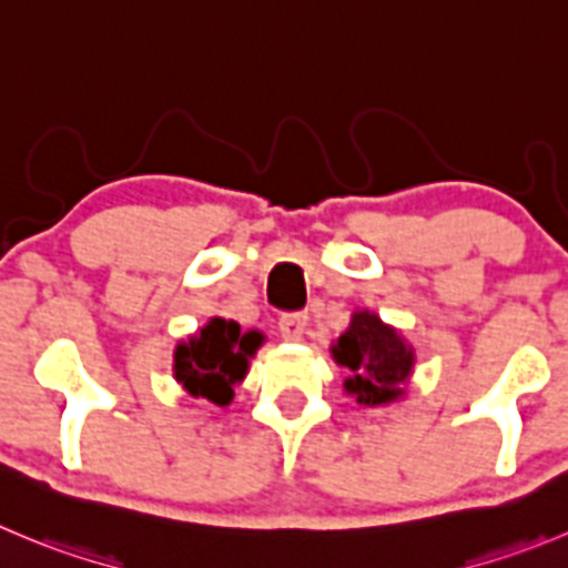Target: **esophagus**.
<instances>
[{"label": "esophagus", "instance_id": "obj_1", "mask_svg": "<svg viewBox=\"0 0 568 568\" xmlns=\"http://www.w3.org/2000/svg\"><path fill=\"white\" fill-rule=\"evenodd\" d=\"M308 327V314H283L280 316V333L285 342H300Z\"/></svg>", "mask_w": 568, "mask_h": 568}]
</instances>
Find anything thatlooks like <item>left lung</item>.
<instances>
[{
  "label": "left lung",
  "instance_id": "8db88e82",
  "mask_svg": "<svg viewBox=\"0 0 568 568\" xmlns=\"http://www.w3.org/2000/svg\"><path fill=\"white\" fill-rule=\"evenodd\" d=\"M331 356L349 373L344 392L369 409L400 400L417 362L415 347L404 333L367 308L353 311L347 331L331 344Z\"/></svg>",
  "mask_w": 568,
  "mask_h": 568
}]
</instances>
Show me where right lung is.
<instances>
[{"label": "right lung", "instance_id": "1", "mask_svg": "<svg viewBox=\"0 0 568 568\" xmlns=\"http://www.w3.org/2000/svg\"><path fill=\"white\" fill-rule=\"evenodd\" d=\"M266 336L260 331H241L235 320L212 316L204 327L190 333L173 349V378L193 397L215 406H230L235 389L248 373V358Z\"/></svg>", "mask_w": 568, "mask_h": 568}]
</instances>
